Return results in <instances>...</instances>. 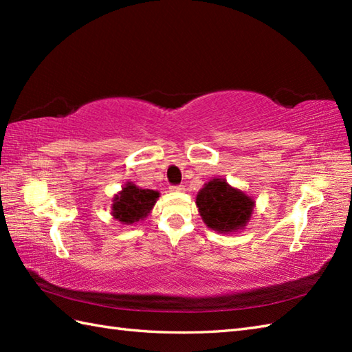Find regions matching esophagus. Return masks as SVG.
<instances>
[{"mask_svg": "<svg viewBox=\"0 0 352 352\" xmlns=\"http://www.w3.org/2000/svg\"><path fill=\"white\" fill-rule=\"evenodd\" d=\"M172 192H184V186H182V184H178V186H170L169 188Z\"/></svg>", "mask_w": 352, "mask_h": 352, "instance_id": "1", "label": "esophagus"}]
</instances>
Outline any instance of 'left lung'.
<instances>
[{
	"mask_svg": "<svg viewBox=\"0 0 352 352\" xmlns=\"http://www.w3.org/2000/svg\"><path fill=\"white\" fill-rule=\"evenodd\" d=\"M197 207L206 226L218 233H233L250 222L254 199L223 180L213 178L197 195Z\"/></svg>",
	"mask_w": 352,
	"mask_h": 352,
	"instance_id": "obj_1",
	"label": "left lung"
}]
</instances>
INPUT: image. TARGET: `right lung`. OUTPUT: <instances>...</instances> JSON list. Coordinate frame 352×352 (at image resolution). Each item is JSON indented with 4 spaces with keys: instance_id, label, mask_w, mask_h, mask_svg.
<instances>
[{
    "instance_id": "add662e5",
    "label": "right lung",
    "mask_w": 352,
    "mask_h": 352,
    "mask_svg": "<svg viewBox=\"0 0 352 352\" xmlns=\"http://www.w3.org/2000/svg\"><path fill=\"white\" fill-rule=\"evenodd\" d=\"M160 193L151 189H140L136 184L126 183L122 190L115 195L111 204V214L125 226L144 221L153 210Z\"/></svg>"
}]
</instances>
